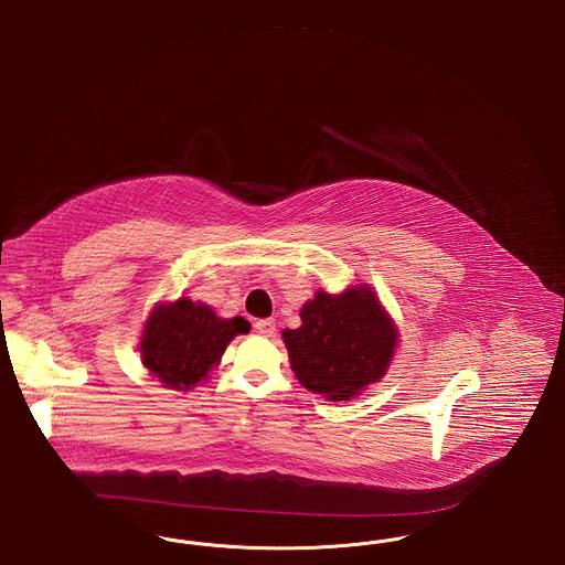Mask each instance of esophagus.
<instances>
[{
	"label": "esophagus",
	"instance_id": "34e87169",
	"mask_svg": "<svg viewBox=\"0 0 565 565\" xmlns=\"http://www.w3.org/2000/svg\"><path fill=\"white\" fill-rule=\"evenodd\" d=\"M254 330L258 332V334H263V337H273L275 334V321L273 319H258L256 323H254Z\"/></svg>",
	"mask_w": 565,
	"mask_h": 565
}]
</instances>
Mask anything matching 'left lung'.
Returning <instances> with one entry per match:
<instances>
[{
  "instance_id": "8db88e82",
  "label": "left lung",
  "mask_w": 565,
  "mask_h": 565,
  "mask_svg": "<svg viewBox=\"0 0 565 565\" xmlns=\"http://www.w3.org/2000/svg\"><path fill=\"white\" fill-rule=\"evenodd\" d=\"M302 326L284 330L296 379L330 402H349L365 384L383 379L397 330L365 286L317 292L300 309Z\"/></svg>"
}]
</instances>
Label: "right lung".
<instances>
[{
	"instance_id": "1",
	"label": "right lung",
	"mask_w": 565,
	"mask_h": 565,
	"mask_svg": "<svg viewBox=\"0 0 565 565\" xmlns=\"http://www.w3.org/2000/svg\"><path fill=\"white\" fill-rule=\"evenodd\" d=\"M248 332L244 317L221 319L207 305L179 298L156 307L147 319L140 358L168 388L189 391L207 379L231 340Z\"/></svg>"
}]
</instances>
